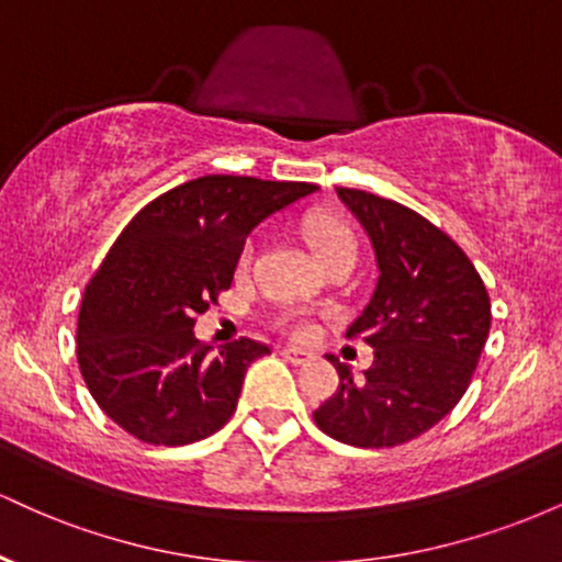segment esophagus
Segmentation results:
<instances>
[{
    "label": "esophagus",
    "instance_id": "esophagus-1",
    "mask_svg": "<svg viewBox=\"0 0 562 562\" xmlns=\"http://www.w3.org/2000/svg\"><path fill=\"white\" fill-rule=\"evenodd\" d=\"M282 357H285L290 364H308L314 359L308 351H301V348H290V346L282 348Z\"/></svg>",
    "mask_w": 562,
    "mask_h": 562
}]
</instances>
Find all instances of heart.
Wrapping results in <instances>:
<instances>
[{
	"label": "heart",
	"mask_w": 562,
	"mask_h": 562,
	"mask_svg": "<svg viewBox=\"0 0 562 562\" xmlns=\"http://www.w3.org/2000/svg\"><path fill=\"white\" fill-rule=\"evenodd\" d=\"M303 237H306L308 248L314 250V256L322 263L338 259V256H351L357 259V237L344 218L333 216V214H317V216H308L303 222ZM254 256V245H245L243 254H240V267L250 261ZM288 330L295 335V338H308L314 333V325L303 317H288L285 319Z\"/></svg>",
	"instance_id": "1"
}]
</instances>
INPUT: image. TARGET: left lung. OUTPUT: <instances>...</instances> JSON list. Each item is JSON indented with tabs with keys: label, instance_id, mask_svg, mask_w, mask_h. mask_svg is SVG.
I'll use <instances>...</instances> for the list:
<instances>
[{
	"label": "left lung",
	"instance_id": "8db88e82",
	"mask_svg": "<svg viewBox=\"0 0 562 562\" xmlns=\"http://www.w3.org/2000/svg\"><path fill=\"white\" fill-rule=\"evenodd\" d=\"M338 198L375 248V293L346 330L375 348V362L353 380L327 357L340 383L314 423L348 447H398L443 420L468 391L492 303L465 250L428 218L364 190L338 187Z\"/></svg>",
	"mask_w": 562,
	"mask_h": 562
}]
</instances>
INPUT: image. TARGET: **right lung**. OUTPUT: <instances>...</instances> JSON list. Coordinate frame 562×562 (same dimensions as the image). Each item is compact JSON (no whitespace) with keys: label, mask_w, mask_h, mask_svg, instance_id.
I'll use <instances>...</instances> for the list:
<instances>
[{"label":"right lung","mask_w":562,"mask_h":562,"mask_svg":"<svg viewBox=\"0 0 562 562\" xmlns=\"http://www.w3.org/2000/svg\"><path fill=\"white\" fill-rule=\"evenodd\" d=\"M317 192L256 177L192 179L126 224L83 290L76 357L100 409L153 447H184L224 428L245 372L269 353L240 338L211 351L192 333L232 285L256 224Z\"/></svg>","instance_id":"add662e5"}]
</instances>
